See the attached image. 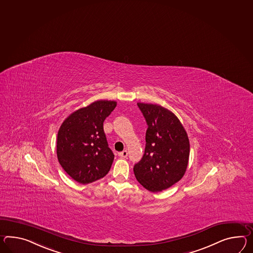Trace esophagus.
<instances>
[{"instance_id":"esophagus-1","label":"esophagus","mask_w":253,"mask_h":253,"mask_svg":"<svg viewBox=\"0 0 253 253\" xmlns=\"http://www.w3.org/2000/svg\"><path fill=\"white\" fill-rule=\"evenodd\" d=\"M119 155H120L121 157H124V158H126V157L128 156V151H127V150H124V151H123V152L119 153Z\"/></svg>"}]
</instances>
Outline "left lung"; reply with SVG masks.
I'll use <instances>...</instances> for the list:
<instances>
[{"instance_id":"8db88e82","label":"left lung","mask_w":253,"mask_h":253,"mask_svg":"<svg viewBox=\"0 0 253 253\" xmlns=\"http://www.w3.org/2000/svg\"><path fill=\"white\" fill-rule=\"evenodd\" d=\"M137 105L148 128L144 154L133 172L137 181L149 191H163L185 174L190 153L188 136L172 111L160 105Z\"/></svg>"}]
</instances>
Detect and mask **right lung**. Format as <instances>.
<instances>
[{
    "mask_svg": "<svg viewBox=\"0 0 253 253\" xmlns=\"http://www.w3.org/2000/svg\"><path fill=\"white\" fill-rule=\"evenodd\" d=\"M113 100H97L71 113L61 124L56 141L59 164L80 184L104 177L114 154L106 139L105 119L115 109Z\"/></svg>",
    "mask_w": 253,
    "mask_h": 253,
    "instance_id": "add662e5",
    "label": "right lung"
}]
</instances>
